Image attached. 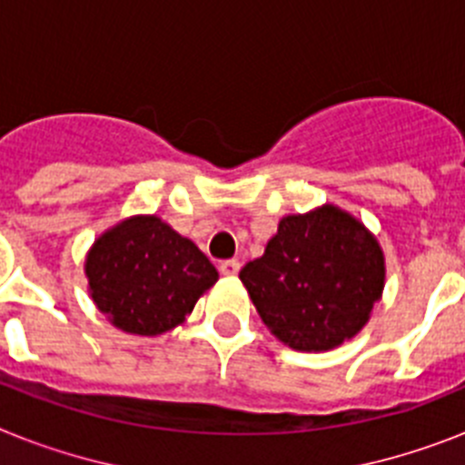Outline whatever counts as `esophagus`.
<instances>
[{
	"label": "esophagus",
	"instance_id": "esophagus-1",
	"mask_svg": "<svg viewBox=\"0 0 465 465\" xmlns=\"http://www.w3.org/2000/svg\"><path fill=\"white\" fill-rule=\"evenodd\" d=\"M239 269H241L239 260H224V262H220V272L224 276H236L239 274Z\"/></svg>",
	"mask_w": 465,
	"mask_h": 465
}]
</instances>
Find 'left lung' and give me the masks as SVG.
Listing matches in <instances>:
<instances>
[{"label":"left lung","instance_id":"1","mask_svg":"<svg viewBox=\"0 0 465 465\" xmlns=\"http://www.w3.org/2000/svg\"><path fill=\"white\" fill-rule=\"evenodd\" d=\"M239 276L281 342L300 352H323L366 326L383 295L385 257L361 222L322 205L283 217L264 255Z\"/></svg>","mask_w":465,"mask_h":465}]
</instances>
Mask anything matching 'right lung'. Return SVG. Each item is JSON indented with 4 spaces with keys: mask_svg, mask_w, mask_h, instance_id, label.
I'll return each mask as SVG.
<instances>
[{
    "mask_svg": "<svg viewBox=\"0 0 465 465\" xmlns=\"http://www.w3.org/2000/svg\"><path fill=\"white\" fill-rule=\"evenodd\" d=\"M84 274L108 322L134 335L173 331L217 281L198 245L155 214H134L101 233Z\"/></svg>",
    "mask_w": 465,
    "mask_h": 465,
    "instance_id": "right-lung-1",
    "label": "right lung"
}]
</instances>
